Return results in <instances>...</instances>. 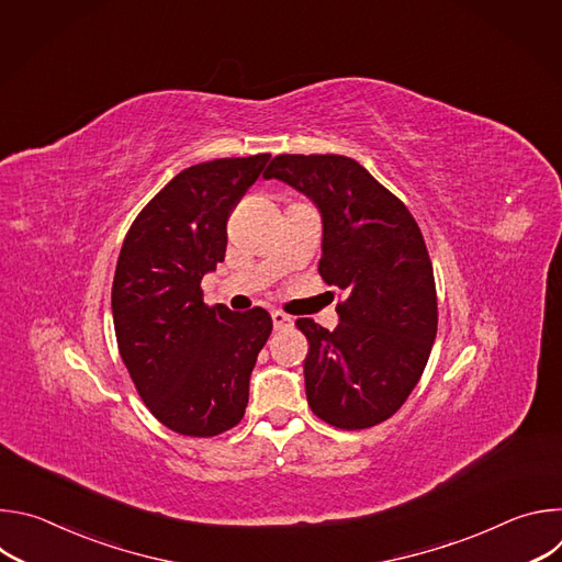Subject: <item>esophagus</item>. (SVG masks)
I'll return each instance as SVG.
<instances>
[{
    "label": "esophagus",
    "mask_w": 562,
    "mask_h": 562,
    "mask_svg": "<svg viewBox=\"0 0 562 562\" xmlns=\"http://www.w3.org/2000/svg\"><path fill=\"white\" fill-rule=\"evenodd\" d=\"M271 317H273V327H276V331H286V329H291V327H293V319H291L286 313H282V311H273V313H271Z\"/></svg>",
    "instance_id": "1"
}]
</instances>
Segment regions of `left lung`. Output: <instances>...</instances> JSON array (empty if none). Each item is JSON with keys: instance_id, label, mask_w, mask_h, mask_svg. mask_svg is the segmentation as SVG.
Segmentation results:
<instances>
[{"instance_id": "8db88e82", "label": "left lung", "mask_w": 562, "mask_h": 562, "mask_svg": "<svg viewBox=\"0 0 562 562\" xmlns=\"http://www.w3.org/2000/svg\"><path fill=\"white\" fill-rule=\"evenodd\" d=\"M265 178L306 193L323 213L319 276L345 297L329 331L295 319L308 340L311 412L345 431L391 418L418 384L438 331L434 267L405 202L345 155H276Z\"/></svg>"}]
</instances>
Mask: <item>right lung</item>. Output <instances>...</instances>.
<instances>
[{"label": "right lung", "instance_id": "right-lung-1", "mask_svg": "<svg viewBox=\"0 0 562 562\" xmlns=\"http://www.w3.org/2000/svg\"><path fill=\"white\" fill-rule=\"evenodd\" d=\"M269 153L222 157L178 173L133 220L113 278L120 356L148 412L176 434L213 438L245 418L249 378L271 315L204 302L224 262L226 222Z\"/></svg>", "mask_w": 562, "mask_h": 562}]
</instances>
